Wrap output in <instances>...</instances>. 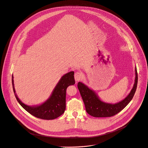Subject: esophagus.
<instances>
[{
	"mask_svg": "<svg viewBox=\"0 0 148 148\" xmlns=\"http://www.w3.org/2000/svg\"><path fill=\"white\" fill-rule=\"evenodd\" d=\"M83 77V74L80 73V72H76L75 74V79L76 80V82H79V80H80Z\"/></svg>",
	"mask_w": 148,
	"mask_h": 148,
	"instance_id": "esophagus-1",
	"label": "esophagus"
}]
</instances>
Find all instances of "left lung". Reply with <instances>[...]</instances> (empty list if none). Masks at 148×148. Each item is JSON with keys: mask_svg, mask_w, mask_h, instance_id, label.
<instances>
[{"mask_svg": "<svg viewBox=\"0 0 148 148\" xmlns=\"http://www.w3.org/2000/svg\"><path fill=\"white\" fill-rule=\"evenodd\" d=\"M135 79L133 88L129 95L122 101L114 103H108L102 101L93 90L82 82H78L77 88L84 102L86 110L90 115L96 118L110 117L115 115L123 109L132 99L138 84V73L135 68Z\"/></svg>", "mask_w": 148, "mask_h": 148, "instance_id": "8db88e82", "label": "left lung"}]
</instances>
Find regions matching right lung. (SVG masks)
Returning a JSON list of instances; mask_svg holds the SVG:
<instances>
[{
    "label": "right lung",
    "instance_id": "right-lung-1",
    "mask_svg": "<svg viewBox=\"0 0 148 148\" xmlns=\"http://www.w3.org/2000/svg\"><path fill=\"white\" fill-rule=\"evenodd\" d=\"M73 75V71L64 75L60 78L49 99L40 105L30 106L26 105L21 102L15 93L13 76H12L13 92L19 103L32 115L42 119H55L62 115L66 109V89L69 86L73 85L75 84Z\"/></svg>",
    "mask_w": 148,
    "mask_h": 148
}]
</instances>
